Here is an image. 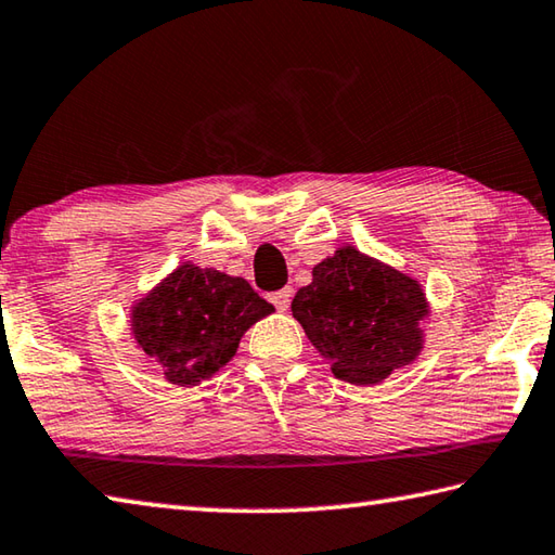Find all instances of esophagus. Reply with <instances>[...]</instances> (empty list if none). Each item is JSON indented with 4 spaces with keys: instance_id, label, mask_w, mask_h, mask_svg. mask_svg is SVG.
<instances>
[{
    "instance_id": "obj_1",
    "label": "esophagus",
    "mask_w": 555,
    "mask_h": 555,
    "mask_svg": "<svg viewBox=\"0 0 555 555\" xmlns=\"http://www.w3.org/2000/svg\"><path fill=\"white\" fill-rule=\"evenodd\" d=\"M270 302L275 305L278 312H287L289 302H293V289H289V287L287 289H280V293H275V295L270 297Z\"/></svg>"
}]
</instances>
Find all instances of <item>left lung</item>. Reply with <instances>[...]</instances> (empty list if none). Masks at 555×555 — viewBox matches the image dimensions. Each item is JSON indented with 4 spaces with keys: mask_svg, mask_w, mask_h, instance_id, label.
Listing matches in <instances>:
<instances>
[{
    "mask_svg": "<svg viewBox=\"0 0 555 555\" xmlns=\"http://www.w3.org/2000/svg\"><path fill=\"white\" fill-rule=\"evenodd\" d=\"M431 314L422 283L356 246H341L312 268L299 287L293 317L338 380L377 385L424 348Z\"/></svg>",
    "mask_w": 555,
    "mask_h": 555,
    "instance_id": "8db88e82",
    "label": "left lung"
}]
</instances>
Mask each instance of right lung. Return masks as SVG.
Returning a JSON list of instances; mask_svg holds the SVG:
<instances>
[{
  "label": "right lung",
  "instance_id": "right-lung-1",
  "mask_svg": "<svg viewBox=\"0 0 555 555\" xmlns=\"http://www.w3.org/2000/svg\"><path fill=\"white\" fill-rule=\"evenodd\" d=\"M275 307L243 278L184 260L131 305L133 341L160 365L165 380L194 387L219 373L248 328Z\"/></svg>",
  "mask_w": 555,
  "mask_h": 555
}]
</instances>
